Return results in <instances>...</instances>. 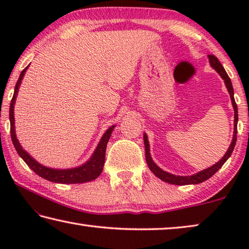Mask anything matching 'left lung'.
<instances>
[{
  "label": "left lung",
  "mask_w": 249,
  "mask_h": 249,
  "mask_svg": "<svg viewBox=\"0 0 249 249\" xmlns=\"http://www.w3.org/2000/svg\"><path fill=\"white\" fill-rule=\"evenodd\" d=\"M209 59H210V65L212 66V68H214L216 70V72L221 75L222 79L224 80L225 86L227 88V91L231 95V104H233L234 107V136H233V141H231V145L227 149L226 154L224 155L220 161L216 162L215 165H213L212 167L208 168V169H204L200 172H197L196 175L192 176H188V177H182V176H175L171 175L169 172L163 171L162 169L156 165L154 162V160L151 159L150 157V153H149V142L148 140H147V135L144 134V144H145V157H146V161L147 165H148L149 169L151 170V172L156 176L158 177L160 180L165 181V182L171 183V184H176V185H185V184H197L203 182V181L208 180L209 178H211L215 172L220 169V168L224 165L225 161L227 159L231 157V153H233L234 147L236 144V140H237V122H238V112H237V105H236L235 99H234V89L233 86H231V81L229 75H227L225 69L223 68V66L221 65V62L218 61V59L214 56V54H209Z\"/></svg>",
  "instance_id": "1"
}]
</instances>
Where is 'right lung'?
<instances>
[{"mask_svg": "<svg viewBox=\"0 0 249 249\" xmlns=\"http://www.w3.org/2000/svg\"><path fill=\"white\" fill-rule=\"evenodd\" d=\"M26 67L22 72L19 74V78L16 82L15 90H14V95L12 98L11 105H10V122H11V137L12 142H13L14 147L16 151H18V155L20 156L25 162L27 163V166L31 168V169L36 172L37 175L41 178H44L48 181H52V182H57V183H82V182H88V181L94 180L98 178L101 175V172L103 170L104 166V160H105V150H107V142L111 137V134L114 129L115 126H111L104 135L101 138L98 147H96L92 157L88 160L86 163L79 166L77 168H71V169H53V168L45 167L40 165L39 162H37L35 159H34L32 156H29L28 153H26L20 146L19 142L18 141L15 135V126H14V104L16 96H18V92L19 89L20 83H22V79L24 77L25 72H26Z\"/></svg>", "mask_w": 249, "mask_h": 249, "instance_id": "add662e5", "label": "right lung"}]
</instances>
